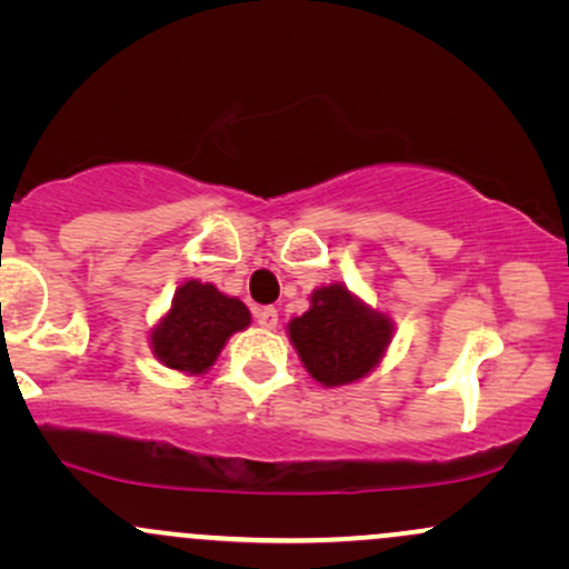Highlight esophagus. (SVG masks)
<instances>
[{
  "instance_id": "1",
  "label": "esophagus",
  "mask_w": 569,
  "mask_h": 569,
  "mask_svg": "<svg viewBox=\"0 0 569 569\" xmlns=\"http://www.w3.org/2000/svg\"><path fill=\"white\" fill-rule=\"evenodd\" d=\"M257 323L262 326V329H276V326H278V310H276V307H259Z\"/></svg>"
}]
</instances>
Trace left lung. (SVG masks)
Instances as JSON below:
<instances>
[{
  "label": "left lung",
  "mask_w": 569,
  "mask_h": 569,
  "mask_svg": "<svg viewBox=\"0 0 569 569\" xmlns=\"http://www.w3.org/2000/svg\"><path fill=\"white\" fill-rule=\"evenodd\" d=\"M291 345L312 380L339 388L367 377L393 337V321L342 283L312 291L310 310L289 323Z\"/></svg>",
  "instance_id": "8db88e82"
}]
</instances>
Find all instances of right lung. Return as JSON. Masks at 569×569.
Instances as JSON below:
<instances>
[{"label": "right lung", "instance_id": "add662e5", "mask_svg": "<svg viewBox=\"0 0 569 569\" xmlns=\"http://www.w3.org/2000/svg\"><path fill=\"white\" fill-rule=\"evenodd\" d=\"M248 323L251 312L240 299L227 297L211 283L187 280L149 339L158 361L168 369L202 375L213 367L227 339L234 331H243Z\"/></svg>", "mask_w": 569, "mask_h": 569}]
</instances>
